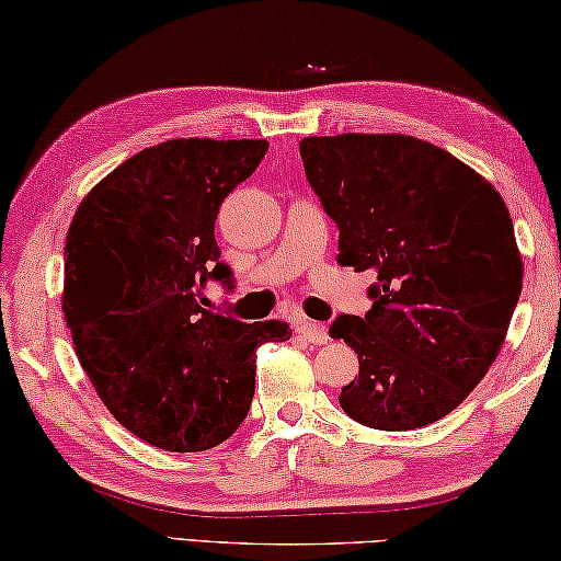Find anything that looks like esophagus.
I'll return each mask as SVG.
<instances>
[{"mask_svg": "<svg viewBox=\"0 0 561 561\" xmlns=\"http://www.w3.org/2000/svg\"><path fill=\"white\" fill-rule=\"evenodd\" d=\"M298 335L306 337L308 343H316V345L328 343V330H325V325L313 323V320H300V323H298Z\"/></svg>", "mask_w": 561, "mask_h": 561, "instance_id": "esophagus-1", "label": "esophagus"}]
</instances>
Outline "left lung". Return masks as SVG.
Returning <instances> with one entry per match:
<instances>
[{
  "label": "left lung",
  "mask_w": 561,
  "mask_h": 561,
  "mask_svg": "<svg viewBox=\"0 0 561 561\" xmlns=\"http://www.w3.org/2000/svg\"><path fill=\"white\" fill-rule=\"evenodd\" d=\"M300 159L341 231L337 263L378 273L365 318L330 325L360 363L341 408L392 433L445 417L488 375L522 293L502 196L415 136H308Z\"/></svg>",
  "instance_id": "left-lung-1"
}]
</instances>
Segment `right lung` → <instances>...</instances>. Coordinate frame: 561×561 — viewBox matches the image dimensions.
Here are the masks:
<instances>
[{
	"label": "right lung",
	"mask_w": 561,
	"mask_h": 561,
	"mask_svg": "<svg viewBox=\"0 0 561 561\" xmlns=\"http://www.w3.org/2000/svg\"><path fill=\"white\" fill-rule=\"evenodd\" d=\"M268 141L171 139L101 179L71 218L61 308L77 357L108 412L153 447L201 453L251 410L255 351L283 343L280 320L241 323L204 308L233 288L214 226Z\"/></svg>",
	"instance_id": "1"
}]
</instances>
